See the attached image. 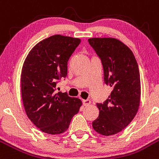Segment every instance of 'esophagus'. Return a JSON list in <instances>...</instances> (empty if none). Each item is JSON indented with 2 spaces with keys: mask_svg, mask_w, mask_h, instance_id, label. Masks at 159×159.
<instances>
[{
  "mask_svg": "<svg viewBox=\"0 0 159 159\" xmlns=\"http://www.w3.org/2000/svg\"><path fill=\"white\" fill-rule=\"evenodd\" d=\"M82 103H83V104H84V106L87 107V106H88V105L91 104V101H90V100H83Z\"/></svg>",
  "mask_w": 159,
  "mask_h": 159,
  "instance_id": "obj_1",
  "label": "esophagus"
}]
</instances>
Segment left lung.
I'll list each match as a JSON object with an SVG mask.
<instances>
[{"mask_svg": "<svg viewBox=\"0 0 159 159\" xmlns=\"http://www.w3.org/2000/svg\"><path fill=\"white\" fill-rule=\"evenodd\" d=\"M90 45L101 60L105 84L112 91L103 103H97L99 116L93 129L103 136L116 134L136 115L140 104L141 84L137 61L127 46L115 38H91Z\"/></svg>", "mask_w": 159, "mask_h": 159, "instance_id": "8db88e82", "label": "left lung"}]
</instances>
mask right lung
Wrapping results in <instances>:
<instances>
[{
  "mask_svg": "<svg viewBox=\"0 0 159 159\" xmlns=\"http://www.w3.org/2000/svg\"><path fill=\"white\" fill-rule=\"evenodd\" d=\"M81 43L78 38L54 35L30 50L21 71V95L28 118L43 133H63L82 105L67 93H55L57 81L66 78L68 61Z\"/></svg>",
  "mask_w": 159,
  "mask_h": 159,
  "instance_id": "right-lung-1",
  "label": "right lung"
}]
</instances>
